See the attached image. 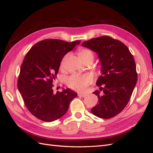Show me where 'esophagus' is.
<instances>
[{
    "mask_svg": "<svg viewBox=\"0 0 153 153\" xmlns=\"http://www.w3.org/2000/svg\"><path fill=\"white\" fill-rule=\"evenodd\" d=\"M86 96L85 94H84V93H78V96L79 97H82V98H84V97H85Z\"/></svg>",
    "mask_w": 153,
    "mask_h": 153,
    "instance_id": "obj_1",
    "label": "esophagus"
}]
</instances>
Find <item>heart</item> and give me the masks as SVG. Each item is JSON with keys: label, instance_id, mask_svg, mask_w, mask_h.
I'll return each mask as SVG.
<instances>
[{"label": "heart", "instance_id": "obj_1", "mask_svg": "<svg viewBox=\"0 0 153 153\" xmlns=\"http://www.w3.org/2000/svg\"><path fill=\"white\" fill-rule=\"evenodd\" d=\"M78 56L83 62L86 61H91L94 59V54L91 50L87 48H80L78 50ZM64 57L61 63V67H62ZM93 82V77L89 74L80 75L78 73H73L69 76L66 80V84L69 87L77 91H84L89 84Z\"/></svg>", "mask_w": 153, "mask_h": 153}]
</instances>
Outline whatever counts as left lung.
I'll return each mask as SVG.
<instances>
[{
	"label": "left lung",
	"instance_id": "obj_1",
	"mask_svg": "<svg viewBox=\"0 0 153 153\" xmlns=\"http://www.w3.org/2000/svg\"><path fill=\"white\" fill-rule=\"evenodd\" d=\"M82 46L98 54L101 65V75L96 85L102 92H93L99 103L91 112L100 118H112L125 108L136 85L135 60L126 45L109 36L91 39Z\"/></svg>",
	"mask_w": 153,
	"mask_h": 153
}]
</instances>
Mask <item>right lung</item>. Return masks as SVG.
Listing matches in <instances>:
<instances>
[{
    "mask_svg": "<svg viewBox=\"0 0 153 153\" xmlns=\"http://www.w3.org/2000/svg\"><path fill=\"white\" fill-rule=\"evenodd\" d=\"M80 41L66 42L45 39L29 51L20 68L18 89L29 112L46 122L55 121L65 114L69 103L77 96L70 89L53 93V82L57 77L62 59Z\"/></svg>",
    "mask_w": 153,
    "mask_h": 153,
    "instance_id": "right-lung-1",
    "label": "right lung"
}]
</instances>
